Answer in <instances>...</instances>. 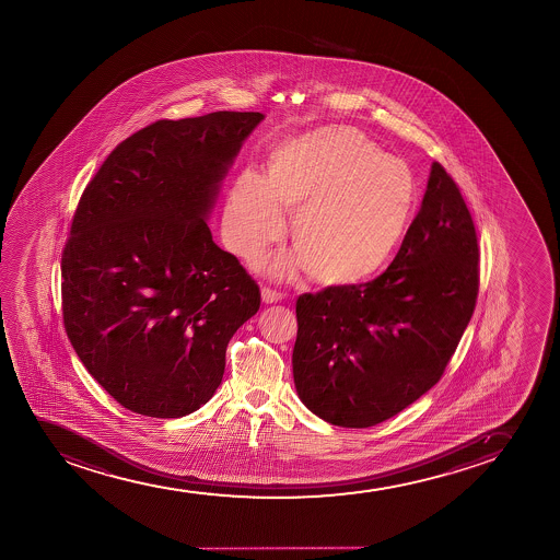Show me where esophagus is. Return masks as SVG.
I'll list each match as a JSON object with an SVG mask.
<instances>
[{
  "label": "esophagus",
  "mask_w": 560,
  "mask_h": 560,
  "mask_svg": "<svg viewBox=\"0 0 560 560\" xmlns=\"http://www.w3.org/2000/svg\"><path fill=\"white\" fill-rule=\"evenodd\" d=\"M261 299H264L265 304L280 303L282 301L283 295L280 291L270 290L265 285L264 290H261Z\"/></svg>",
  "instance_id": "obj_1"
}]
</instances>
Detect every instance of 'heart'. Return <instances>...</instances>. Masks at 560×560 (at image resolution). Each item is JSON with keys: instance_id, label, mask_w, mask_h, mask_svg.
<instances>
[{"instance_id": "obj_1", "label": "heart", "mask_w": 560, "mask_h": 560, "mask_svg": "<svg viewBox=\"0 0 560 560\" xmlns=\"http://www.w3.org/2000/svg\"><path fill=\"white\" fill-rule=\"evenodd\" d=\"M418 187L406 161L383 153L364 132L327 127L272 149L267 175L243 172L225 206V237L252 259L283 232L293 211L295 252L270 261L277 275L308 270L323 285L349 288L377 277L404 243Z\"/></svg>"}]
</instances>
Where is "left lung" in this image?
Segmentation results:
<instances>
[{
    "label": "left lung",
    "instance_id": "obj_1",
    "mask_svg": "<svg viewBox=\"0 0 560 560\" xmlns=\"http://www.w3.org/2000/svg\"><path fill=\"white\" fill-rule=\"evenodd\" d=\"M478 259L467 203L433 162L388 269L372 282L296 299L293 380L304 406L328 424L370 428L428 393L475 312Z\"/></svg>",
    "mask_w": 560,
    "mask_h": 560
}]
</instances>
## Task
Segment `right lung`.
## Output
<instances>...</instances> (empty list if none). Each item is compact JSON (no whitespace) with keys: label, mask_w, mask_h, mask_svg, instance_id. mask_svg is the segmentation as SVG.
<instances>
[{"label":"right lung","mask_w":560,"mask_h":560,"mask_svg":"<svg viewBox=\"0 0 560 560\" xmlns=\"http://www.w3.org/2000/svg\"><path fill=\"white\" fill-rule=\"evenodd\" d=\"M259 112L161 119L122 140L78 201L61 256L67 336L129 411L179 418L222 383L261 293L206 219Z\"/></svg>","instance_id":"obj_1"}]
</instances>
